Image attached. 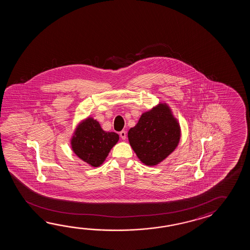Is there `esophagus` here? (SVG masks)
Segmentation results:
<instances>
[{
  "label": "esophagus",
  "instance_id": "obj_1",
  "mask_svg": "<svg viewBox=\"0 0 250 250\" xmlns=\"http://www.w3.org/2000/svg\"><path fill=\"white\" fill-rule=\"evenodd\" d=\"M127 133H126V131L125 130H123V131H121L120 132V136H121V138H122V139H123V140H125L126 139V137H127V135H126Z\"/></svg>",
  "mask_w": 250,
  "mask_h": 250
}]
</instances>
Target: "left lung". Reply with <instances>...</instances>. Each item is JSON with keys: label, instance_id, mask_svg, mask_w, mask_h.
<instances>
[{"label": "left lung", "instance_id": "8db88e82", "mask_svg": "<svg viewBox=\"0 0 250 250\" xmlns=\"http://www.w3.org/2000/svg\"><path fill=\"white\" fill-rule=\"evenodd\" d=\"M181 129L177 118L166 103H159L143 112L127 138L141 163L147 166L159 165L180 143Z\"/></svg>", "mask_w": 250, "mask_h": 250}]
</instances>
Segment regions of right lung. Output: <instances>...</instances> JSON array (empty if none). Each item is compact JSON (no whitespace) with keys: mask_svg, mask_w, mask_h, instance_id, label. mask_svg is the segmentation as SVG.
Masks as SVG:
<instances>
[{"mask_svg":"<svg viewBox=\"0 0 250 250\" xmlns=\"http://www.w3.org/2000/svg\"><path fill=\"white\" fill-rule=\"evenodd\" d=\"M119 139L117 133L104 131L96 120L87 117L77 125L70 146L75 154L91 167H99Z\"/></svg>","mask_w":250,"mask_h":250,"instance_id":"1","label":"right lung"}]
</instances>
